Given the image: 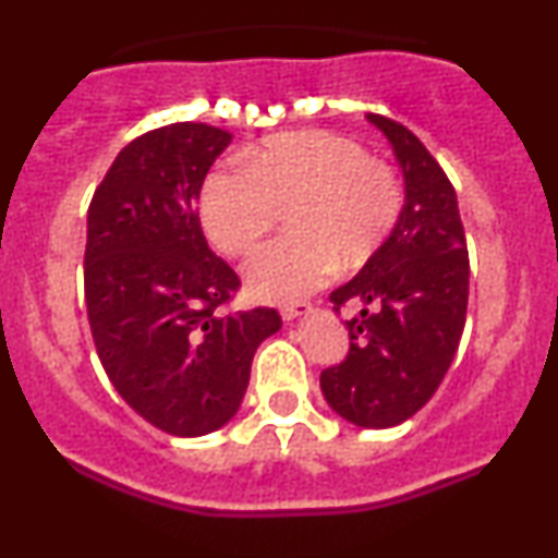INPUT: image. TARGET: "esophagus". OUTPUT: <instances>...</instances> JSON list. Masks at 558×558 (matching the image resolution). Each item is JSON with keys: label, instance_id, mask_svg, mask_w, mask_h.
Here are the masks:
<instances>
[{"label": "esophagus", "instance_id": "34e87169", "mask_svg": "<svg viewBox=\"0 0 558 558\" xmlns=\"http://www.w3.org/2000/svg\"><path fill=\"white\" fill-rule=\"evenodd\" d=\"M312 312V304H306V301H299V304H286L283 310H280V317L286 319V323H293L296 317H306Z\"/></svg>", "mask_w": 558, "mask_h": 558}]
</instances>
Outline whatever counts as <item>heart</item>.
Masks as SVG:
<instances>
[{
    "label": "heart",
    "instance_id": "obj_1",
    "mask_svg": "<svg viewBox=\"0 0 558 558\" xmlns=\"http://www.w3.org/2000/svg\"><path fill=\"white\" fill-rule=\"evenodd\" d=\"M396 170L328 131L275 136L246 165L215 170L202 189L207 235L230 257L252 252L288 213V239L267 243L243 278L262 301H296L338 270L367 262L399 222Z\"/></svg>",
    "mask_w": 558,
    "mask_h": 558
}]
</instances>
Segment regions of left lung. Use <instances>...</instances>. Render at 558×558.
Returning a JSON list of instances; mask_svg holds the SVG:
<instances>
[{
	"instance_id": "8db88e82",
	"label": "left lung",
	"mask_w": 558,
	"mask_h": 558,
	"mask_svg": "<svg viewBox=\"0 0 558 558\" xmlns=\"http://www.w3.org/2000/svg\"><path fill=\"white\" fill-rule=\"evenodd\" d=\"M403 175L399 222L349 283L330 293L349 356L319 375L325 401L356 427L386 430L420 412L451 367L464 330L470 259L457 191L409 128L367 114Z\"/></svg>"
}]
</instances>
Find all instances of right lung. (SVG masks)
I'll return each instance as SVG.
<instances>
[{"instance_id": "1", "label": "right lung", "mask_w": 558, "mask_h": 558, "mask_svg": "<svg viewBox=\"0 0 558 558\" xmlns=\"http://www.w3.org/2000/svg\"><path fill=\"white\" fill-rule=\"evenodd\" d=\"M230 141L204 123L144 133L88 207L83 288L96 354L128 407L175 438L235 417L254 351L283 325L267 306L220 312L239 275L207 246L196 202Z\"/></svg>"}]
</instances>
